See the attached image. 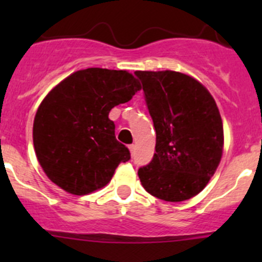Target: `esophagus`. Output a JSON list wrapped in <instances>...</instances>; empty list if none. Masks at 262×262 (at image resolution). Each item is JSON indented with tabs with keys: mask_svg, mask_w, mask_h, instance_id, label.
<instances>
[{
	"mask_svg": "<svg viewBox=\"0 0 262 262\" xmlns=\"http://www.w3.org/2000/svg\"><path fill=\"white\" fill-rule=\"evenodd\" d=\"M129 150H130V155L134 156V153H136V146H134V144H130V146H129Z\"/></svg>",
	"mask_w": 262,
	"mask_h": 262,
	"instance_id": "obj_1",
	"label": "esophagus"
}]
</instances>
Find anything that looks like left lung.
<instances>
[{
	"label": "left lung",
	"mask_w": 262,
	"mask_h": 262,
	"mask_svg": "<svg viewBox=\"0 0 262 262\" xmlns=\"http://www.w3.org/2000/svg\"><path fill=\"white\" fill-rule=\"evenodd\" d=\"M156 129V153L138 170L153 196L178 203L199 194L223 153V123L210 92L175 71H137Z\"/></svg>",
	"instance_id": "1"
}]
</instances>
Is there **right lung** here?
<instances>
[{"instance_id":"obj_1","label":"right lung","mask_w":262,"mask_h":262,"mask_svg":"<svg viewBox=\"0 0 262 262\" xmlns=\"http://www.w3.org/2000/svg\"><path fill=\"white\" fill-rule=\"evenodd\" d=\"M141 83L126 71L87 68L58 83L38 107L36 157L49 180L75 195L101 189L130 152L115 138L109 113L128 102Z\"/></svg>"}]
</instances>
